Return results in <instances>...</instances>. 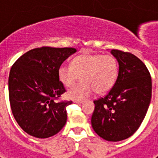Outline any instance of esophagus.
<instances>
[{
	"label": "esophagus",
	"mask_w": 158,
	"mask_h": 158,
	"mask_svg": "<svg viewBox=\"0 0 158 158\" xmlns=\"http://www.w3.org/2000/svg\"><path fill=\"white\" fill-rule=\"evenodd\" d=\"M74 102H75V103H78V104H81L84 102V101H82V100H74Z\"/></svg>",
	"instance_id": "1"
}]
</instances>
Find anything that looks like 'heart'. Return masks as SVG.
<instances>
[{
	"instance_id": "obj_1",
	"label": "heart",
	"mask_w": 158,
	"mask_h": 158,
	"mask_svg": "<svg viewBox=\"0 0 158 158\" xmlns=\"http://www.w3.org/2000/svg\"><path fill=\"white\" fill-rule=\"evenodd\" d=\"M119 64L112 55L82 54L71 60L70 64H63L58 69V78L65 87L74 84L80 75L82 82L67 94L69 98L83 100L95 91L104 94L110 90L117 79Z\"/></svg>"
}]
</instances>
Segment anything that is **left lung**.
I'll use <instances>...</instances> for the list:
<instances>
[{"label": "left lung", "instance_id": "1", "mask_svg": "<svg viewBox=\"0 0 158 158\" xmlns=\"http://www.w3.org/2000/svg\"><path fill=\"white\" fill-rule=\"evenodd\" d=\"M119 72L114 86L104 98L94 102L93 129L103 139H126L139 128L152 97V79L143 62L130 52L111 50Z\"/></svg>", "mask_w": 158, "mask_h": 158}]
</instances>
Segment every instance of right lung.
Listing matches in <instances>:
<instances>
[{"label":"right lung","instance_id":"obj_1","mask_svg":"<svg viewBox=\"0 0 158 158\" xmlns=\"http://www.w3.org/2000/svg\"><path fill=\"white\" fill-rule=\"evenodd\" d=\"M76 52L72 48H35L21 56L11 67V110L19 125L31 136L52 137L65 125L66 106L72 102H55L65 92L58 78V69Z\"/></svg>","mask_w":158,"mask_h":158}]
</instances>
